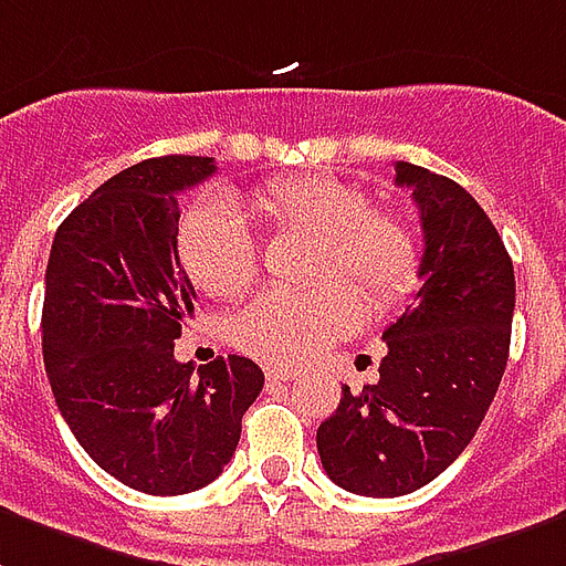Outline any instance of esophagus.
<instances>
[{"label":"esophagus","instance_id":"34e87169","mask_svg":"<svg viewBox=\"0 0 566 566\" xmlns=\"http://www.w3.org/2000/svg\"><path fill=\"white\" fill-rule=\"evenodd\" d=\"M266 378L270 380H294L296 368L284 366V363H270V366H266Z\"/></svg>","mask_w":566,"mask_h":566}]
</instances>
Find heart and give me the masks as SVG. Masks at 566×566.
I'll return each mask as SVG.
<instances>
[{"label": "heart", "instance_id": "obj_1", "mask_svg": "<svg viewBox=\"0 0 566 566\" xmlns=\"http://www.w3.org/2000/svg\"><path fill=\"white\" fill-rule=\"evenodd\" d=\"M254 216L275 233L315 237L312 291H266L233 321L242 350L270 363H303L359 324L363 303L389 312L405 303L420 279V240L408 221L375 209L359 186L329 174L282 177L254 188ZM177 258L200 291L233 300L258 275V249L240 212L224 200H203L179 219ZM338 277H347L364 296Z\"/></svg>", "mask_w": 566, "mask_h": 566}]
</instances>
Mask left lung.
Here are the masks:
<instances>
[{"instance_id": "left-lung-1", "label": "left lung", "mask_w": 566, "mask_h": 566, "mask_svg": "<svg viewBox=\"0 0 566 566\" xmlns=\"http://www.w3.org/2000/svg\"><path fill=\"white\" fill-rule=\"evenodd\" d=\"M396 186L420 209L422 287L384 329L380 378L345 384L317 429L326 476L366 497L417 492L471 443L504 378L516 305L513 261L459 182L396 161Z\"/></svg>"}]
</instances>
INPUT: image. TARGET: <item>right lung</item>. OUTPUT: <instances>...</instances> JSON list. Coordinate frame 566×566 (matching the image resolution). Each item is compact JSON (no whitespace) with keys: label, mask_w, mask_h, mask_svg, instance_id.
<instances>
[{"label":"right lung","mask_w":566,"mask_h":566,"mask_svg":"<svg viewBox=\"0 0 566 566\" xmlns=\"http://www.w3.org/2000/svg\"><path fill=\"white\" fill-rule=\"evenodd\" d=\"M212 174L203 155L128 167L62 221L50 249L41 347L60 413L92 462L146 495L212 483L263 389L261 368L237 354L198 371L174 357L195 315L177 195Z\"/></svg>","instance_id":"add662e5"}]
</instances>
